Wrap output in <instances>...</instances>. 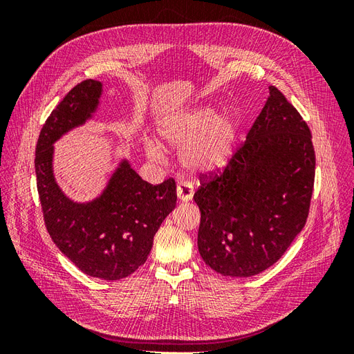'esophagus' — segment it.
I'll return each instance as SVG.
<instances>
[{
	"mask_svg": "<svg viewBox=\"0 0 354 354\" xmlns=\"http://www.w3.org/2000/svg\"><path fill=\"white\" fill-rule=\"evenodd\" d=\"M194 187H192V185L190 183H180L178 186H177V196H178V199L181 201V202H187V201H190L192 198H194Z\"/></svg>",
	"mask_w": 354,
	"mask_h": 354,
	"instance_id": "34e87169",
	"label": "esophagus"
}]
</instances>
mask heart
Returning a JSON list of instances; mask_svg holds the SVG:
<instances>
[{
  "label": "heart",
  "mask_w": 354,
  "mask_h": 354,
  "mask_svg": "<svg viewBox=\"0 0 354 354\" xmlns=\"http://www.w3.org/2000/svg\"><path fill=\"white\" fill-rule=\"evenodd\" d=\"M239 131L238 118L221 113L212 106H201L189 112L169 116L162 124L160 134L169 145L183 147L181 162L195 173H211L226 167L233 155ZM147 153L162 160L164 151L158 143H146Z\"/></svg>",
  "instance_id": "b5f03b06"
}]
</instances>
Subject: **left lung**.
Listing matches in <instances>:
<instances>
[{"label": "left lung", "mask_w": 354, "mask_h": 354, "mask_svg": "<svg viewBox=\"0 0 354 354\" xmlns=\"http://www.w3.org/2000/svg\"><path fill=\"white\" fill-rule=\"evenodd\" d=\"M270 95L223 171L201 174L198 250L212 270L248 277L269 269L303 230L315 186L312 133L285 95Z\"/></svg>", "instance_id": "obj_1"}]
</instances>
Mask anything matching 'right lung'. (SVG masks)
Returning <instances> with one entry per match:
<instances>
[{
	"label": "right lung",
	"instance_id": "1",
	"mask_svg": "<svg viewBox=\"0 0 354 354\" xmlns=\"http://www.w3.org/2000/svg\"><path fill=\"white\" fill-rule=\"evenodd\" d=\"M100 94L102 82L85 80L56 106L41 128L35 173L53 242L85 274L118 281L147 260L160 223L176 208L177 187L174 178L147 183L122 160L99 198L77 203L65 196L53 176V143L90 120Z\"/></svg>",
	"mask_w": 354,
	"mask_h": 354
}]
</instances>
